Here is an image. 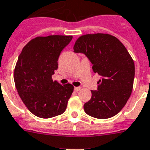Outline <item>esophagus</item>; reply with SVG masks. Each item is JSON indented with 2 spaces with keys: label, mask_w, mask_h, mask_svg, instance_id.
<instances>
[{
  "label": "esophagus",
  "mask_w": 150,
  "mask_h": 150,
  "mask_svg": "<svg viewBox=\"0 0 150 150\" xmlns=\"http://www.w3.org/2000/svg\"><path fill=\"white\" fill-rule=\"evenodd\" d=\"M81 89V87H76V88H74V91H75V92H78Z\"/></svg>",
  "instance_id": "1"
}]
</instances>
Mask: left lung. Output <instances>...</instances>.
<instances>
[{
    "mask_svg": "<svg viewBox=\"0 0 150 150\" xmlns=\"http://www.w3.org/2000/svg\"><path fill=\"white\" fill-rule=\"evenodd\" d=\"M75 53H82L98 73L96 91L83 105L88 115L98 119L113 117L122 110L132 94L134 64L130 54L117 38L110 34L95 33L81 36L74 45Z\"/></svg>",
    "mask_w": 150,
    "mask_h": 150,
    "instance_id": "8db88e82",
    "label": "left lung"
}]
</instances>
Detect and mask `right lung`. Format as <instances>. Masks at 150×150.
Masks as SVG:
<instances>
[{
	"label": "right lung",
	"instance_id": "add662e5",
	"mask_svg": "<svg viewBox=\"0 0 150 150\" xmlns=\"http://www.w3.org/2000/svg\"><path fill=\"white\" fill-rule=\"evenodd\" d=\"M72 36L38 37L22 50L16 63L14 80L21 99L33 114L40 118L60 115L67 109L74 86L61 85L52 76L58 69L60 53Z\"/></svg>",
	"mask_w": 150,
	"mask_h": 150
}]
</instances>
